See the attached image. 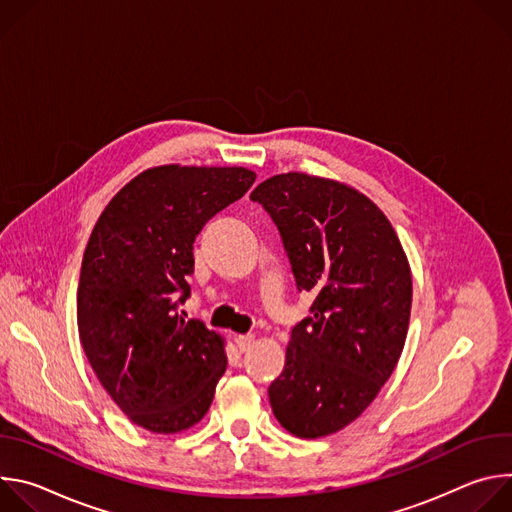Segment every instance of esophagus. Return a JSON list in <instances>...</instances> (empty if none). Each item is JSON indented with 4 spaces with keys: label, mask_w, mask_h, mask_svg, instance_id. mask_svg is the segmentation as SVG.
Here are the masks:
<instances>
[{
    "label": "esophagus",
    "mask_w": 512,
    "mask_h": 512,
    "mask_svg": "<svg viewBox=\"0 0 512 512\" xmlns=\"http://www.w3.org/2000/svg\"><path fill=\"white\" fill-rule=\"evenodd\" d=\"M235 342H237V348H239L241 352H247V350L253 346L255 336H253V334H239V336L235 338Z\"/></svg>",
    "instance_id": "esophagus-1"
}]
</instances>
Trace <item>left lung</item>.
Segmentation results:
<instances>
[{
  "mask_svg": "<svg viewBox=\"0 0 512 512\" xmlns=\"http://www.w3.org/2000/svg\"><path fill=\"white\" fill-rule=\"evenodd\" d=\"M251 200L275 223L298 289L314 296L267 389L277 421L314 440L352 423L393 375L409 328V263L387 216L346 184L289 172Z\"/></svg>",
  "mask_w": 512,
  "mask_h": 512,
  "instance_id": "8db88e82",
  "label": "left lung"
}]
</instances>
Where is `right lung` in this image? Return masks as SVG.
Instances as JSON below:
<instances>
[{
  "mask_svg": "<svg viewBox=\"0 0 512 512\" xmlns=\"http://www.w3.org/2000/svg\"><path fill=\"white\" fill-rule=\"evenodd\" d=\"M253 182L245 168L145 170L91 233L77 296L81 344L105 391L143 429L198 423L227 371L225 340L178 306L190 298L196 235Z\"/></svg>",
  "mask_w": 512,
  "mask_h": 512,
  "instance_id": "obj_1",
  "label": "right lung"
}]
</instances>
